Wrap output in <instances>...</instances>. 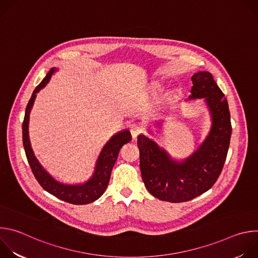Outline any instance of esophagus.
<instances>
[{"label":"esophagus","instance_id":"obj_1","mask_svg":"<svg viewBox=\"0 0 258 258\" xmlns=\"http://www.w3.org/2000/svg\"><path fill=\"white\" fill-rule=\"evenodd\" d=\"M130 130H131V134H132L134 139H136L138 137V135L142 132L141 126L136 122H133V123L130 124Z\"/></svg>","mask_w":258,"mask_h":258}]
</instances>
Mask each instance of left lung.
Listing matches in <instances>:
<instances>
[{
    "instance_id": "8db88e82",
    "label": "left lung",
    "mask_w": 258,
    "mask_h": 258,
    "mask_svg": "<svg viewBox=\"0 0 258 258\" xmlns=\"http://www.w3.org/2000/svg\"><path fill=\"white\" fill-rule=\"evenodd\" d=\"M189 99H203L211 118L209 134L192 155L173 159L153 140L139 135L140 168L145 186L154 197L186 202L208 191L223 170L232 135L229 104L208 71L192 77ZM160 127V125H159Z\"/></svg>"
}]
</instances>
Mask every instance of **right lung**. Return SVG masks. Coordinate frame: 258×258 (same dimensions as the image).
Here are the masks:
<instances>
[{
	"label": "right lung",
	"mask_w": 258,
	"mask_h": 258,
	"mask_svg": "<svg viewBox=\"0 0 258 258\" xmlns=\"http://www.w3.org/2000/svg\"><path fill=\"white\" fill-rule=\"evenodd\" d=\"M57 70L58 68L56 67H52L50 69L45 79L35 88L30 97V100L28 101V104L25 109L24 120L22 123L23 147L32 173L44 190L54 195L55 197L71 204H89L99 199L106 191L109 183L110 175H111V171L116 162L120 148L124 144L128 143L132 140V135L128 130H123L111 137V139L104 145L103 149L101 150L98 156L93 175L85 182L77 183V185H70V183L61 182L57 180L53 175H51L46 170V168L40 163V161L33 153L29 140L28 123L29 114L32 109L36 94L47 86L52 76Z\"/></svg>",
	"instance_id": "1"
}]
</instances>
